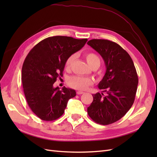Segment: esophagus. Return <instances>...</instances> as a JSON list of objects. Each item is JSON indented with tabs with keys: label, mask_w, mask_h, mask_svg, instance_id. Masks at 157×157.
<instances>
[{
	"label": "esophagus",
	"mask_w": 157,
	"mask_h": 157,
	"mask_svg": "<svg viewBox=\"0 0 157 157\" xmlns=\"http://www.w3.org/2000/svg\"><path fill=\"white\" fill-rule=\"evenodd\" d=\"M77 94L78 95H80V94H84V92H83L82 91H77Z\"/></svg>",
	"instance_id": "1"
}]
</instances>
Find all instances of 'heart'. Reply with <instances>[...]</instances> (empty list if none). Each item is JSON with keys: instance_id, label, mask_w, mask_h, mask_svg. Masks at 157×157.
Returning <instances> with one entry per match:
<instances>
[{"instance_id": "b5f03b06", "label": "heart", "mask_w": 157, "mask_h": 157, "mask_svg": "<svg viewBox=\"0 0 157 157\" xmlns=\"http://www.w3.org/2000/svg\"><path fill=\"white\" fill-rule=\"evenodd\" d=\"M85 57L89 65L92 67H99L101 64V59L99 56L94 52H88L85 54ZM76 59V54H72L69 56L65 61V68L66 69H70L72 67L74 61ZM67 84L71 88L84 90L88 88V86H91L93 82L90 78L80 77V76H72L67 79Z\"/></svg>"}]
</instances>
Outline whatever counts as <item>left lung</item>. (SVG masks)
<instances>
[{"label":"left lung","mask_w":157,"mask_h":157,"mask_svg":"<svg viewBox=\"0 0 157 157\" xmlns=\"http://www.w3.org/2000/svg\"><path fill=\"white\" fill-rule=\"evenodd\" d=\"M87 44L101 56L106 66V73L98 84L105 94L92 95L88 114L98 124H111L124 117L134 102L138 84L136 69L130 55L116 42L92 39Z\"/></svg>","instance_id":"8db88e82"}]
</instances>
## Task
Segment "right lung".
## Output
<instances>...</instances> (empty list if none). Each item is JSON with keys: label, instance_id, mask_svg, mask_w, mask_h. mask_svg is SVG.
<instances>
[{"label": "right lung", "instance_id": "1", "mask_svg": "<svg viewBox=\"0 0 157 157\" xmlns=\"http://www.w3.org/2000/svg\"><path fill=\"white\" fill-rule=\"evenodd\" d=\"M87 39L54 36L41 40L30 50L23 62L21 80L28 105L46 121L58 119L63 115L75 90L54 88L57 78L63 76L65 61L81 49Z\"/></svg>", "mask_w": 157, "mask_h": 157}]
</instances>
